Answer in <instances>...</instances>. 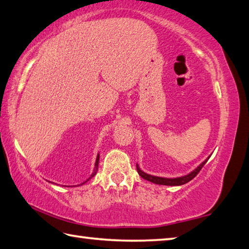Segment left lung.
Returning a JSON list of instances; mask_svg holds the SVG:
<instances>
[{"mask_svg":"<svg viewBox=\"0 0 249 249\" xmlns=\"http://www.w3.org/2000/svg\"><path fill=\"white\" fill-rule=\"evenodd\" d=\"M209 159V158H208ZM208 159L206 161H203L202 163L198 166L196 170H194L192 173H189L186 176H183V178H158V176H152V175H149L143 173V172L138 168V165H136L137 168V172L138 174L142 176V178L149 180V182L151 183H155V184H159V185H169V186H178V185H183V184H186L188 183L189 180H192L195 176L199 173L200 170L202 169V166L206 164V162L208 161Z\"/></svg>","mask_w":249,"mask_h":249,"instance_id":"left-lung-1","label":"left lung"}]
</instances>
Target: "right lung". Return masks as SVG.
<instances>
[{
	"instance_id": "1",
	"label": "right lung",
	"mask_w": 249,
	"mask_h": 249,
	"mask_svg": "<svg viewBox=\"0 0 249 249\" xmlns=\"http://www.w3.org/2000/svg\"><path fill=\"white\" fill-rule=\"evenodd\" d=\"M98 164H99V155H98V157H97V161H96V166H94V172H93V173H92V175H91V176H90V178H93V176L97 174V171H98ZM87 180H89V179H87ZM87 180H86V182H87ZM86 182H85V183H86ZM83 184H84V183H83ZM83 184H81V185H83Z\"/></svg>"
}]
</instances>
